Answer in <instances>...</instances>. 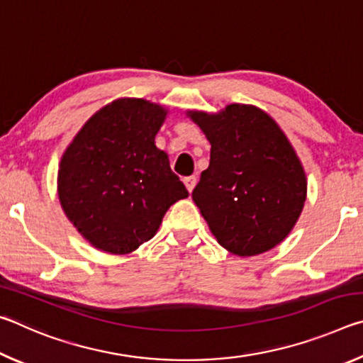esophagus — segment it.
I'll return each mask as SVG.
<instances>
[{
  "label": "esophagus",
  "mask_w": 363,
  "mask_h": 363,
  "mask_svg": "<svg viewBox=\"0 0 363 363\" xmlns=\"http://www.w3.org/2000/svg\"><path fill=\"white\" fill-rule=\"evenodd\" d=\"M184 184H186V187H187L189 192L192 194V190H194L195 184H196V177L195 176H189V177H186V179H184Z\"/></svg>",
  "instance_id": "34e87169"
}]
</instances>
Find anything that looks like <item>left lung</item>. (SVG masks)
Returning a JSON list of instances; mask_svg holds the SVG:
<instances>
[{
  "instance_id": "8db88e82",
  "label": "left lung",
  "mask_w": 363,
  "mask_h": 363,
  "mask_svg": "<svg viewBox=\"0 0 363 363\" xmlns=\"http://www.w3.org/2000/svg\"><path fill=\"white\" fill-rule=\"evenodd\" d=\"M189 116L211 144L210 167L192 199L213 235L237 256L277 247L296 224L307 194L290 140L266 112L245 104Z\"/></svg>"
}]
</instances>
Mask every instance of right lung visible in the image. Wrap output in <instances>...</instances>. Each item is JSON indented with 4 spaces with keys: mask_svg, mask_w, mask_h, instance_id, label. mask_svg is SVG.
<instances>
[{
    "mask_svg": "<svg viewBox=\"0 0 363 363\" xmlns=\"http://www.w3.org/2000/svg\"><path fill=\"white\" fill-rule=\"evenodd\" d=\"M168 110L125 97L102 107L59 164L62 210L94 248L128 255L155 235L164 213L189 192L157 149Z\"/></svg>",
    "mask_w": 363,
    "mask_h": 363,
    "instance_id": "add662e5",
    "label": "right lung"
}]
</instances>
